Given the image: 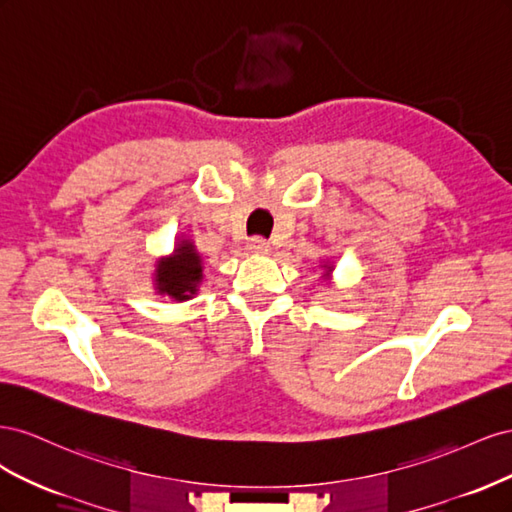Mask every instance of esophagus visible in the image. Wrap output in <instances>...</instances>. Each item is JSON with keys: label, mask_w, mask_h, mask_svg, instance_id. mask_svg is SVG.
I'll list each match as a JSON object with an SVG mask.
<instances>
[{"label": "esophagus", "mask_w": 512, "mask_h": 512, "mask_svg": "<svg viewBox=\"0 0 512 512\" xmlns=\"http://www.w3.org/2000/svg\"><path fill=\"white\" fill-rule=\"evenodd\" d=\"M247 250L254 252V254H269V252H271V245H269L267 239L252 237L250 243H247Z\"/></svg>", "instance_id": "esophagus-1"}]
</instances>
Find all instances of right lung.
I'll return each mask as SVG.
<instances>
[{
  "label": "right lung",
  "instance_id": "obj_1",
  "mask_svg": "<svg viewBox=\"0 0 512 512\" xmlns=\"http://www.w3.org/2000/svg\"><path fill=\"white\" fill-rule=\"evenodd\" d=\"M200 280H203V267H200V256L196 254L190 241H181V245L175 250V256L158 262V290L177 301L192 299Z\"/></svg>",
  "mask_w": 512,
  "mask_h": 512
}]
</instances>
